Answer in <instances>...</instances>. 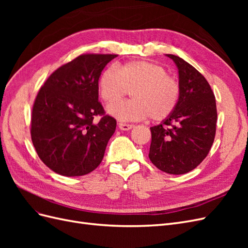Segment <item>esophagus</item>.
Masks as SVG:
<instances>
[{"label":"esophagus","instance_id":"1","mask_svg":"<svg viewBox=\"0 0 248 248\" xmlns=\"http://www.w3.org/2000/svg\"><path fill=\"white\" fill-rule=\"evenodd\" d=\"M118 126H119V128L121 129V130H124V131H126V130H130L132 127H133V125H131V124H126V123H119L118 124Z\"/></svg>","mask_w":248,"mask_h":248}]
</instances>
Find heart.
<instances>
[{"instance_id":"b5f03b06","label":"heart","mask_w":248,"mask_h":248,"mask_svg":"<svg viewBox=\"0 0 248 248\" xmlns=\"http://www.w3.org/2000/svg\"><path fill=\"white\" fill-rule=\"evenodd\" d=\"M99 90L108 103L132 92L133 100L108 108V114L120 121H140L148 117L162 121L172 114L180 97L178 81L169 77L164 67L147 61L128 62L120 70L108 67L100 76Z\"/></svg>"}]
</instances>
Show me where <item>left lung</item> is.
Here are the masks:
<instances>
[{"label":"left lung","instance_id":"obj_1","mask_svg":"<svg viewBox=\"0 0 248 248\" xmlns=\"http://www.w3.org/2000/svg\"><path fill=\"white\" fill-rule=\"evenodd\" d=\"M177 66L180 97L175 110L151 127L149 158L170 175L186 174L206 158L215 138V96L202 74L182 58L167 55Z\"/></svg>","mask_w":248,"mask_h":248}]
</instances>
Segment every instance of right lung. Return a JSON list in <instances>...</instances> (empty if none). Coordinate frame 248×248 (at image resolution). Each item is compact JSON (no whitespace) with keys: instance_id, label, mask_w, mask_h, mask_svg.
<instances>
[{"instance_id":"1","label":"right lung","mask_w":248,"mask_h":248,"mask_svg":"<svg viewBox=\"0 0 248 248\" xmlns=\"http://www.w3.org/2000/svg\"><path fill=\"white\" fill-rule=\"evenodd\" d=\"M116 55H81L57 69L44 82L32 111L31 137L46 167L66 177L84 176L103 159L116 130L114 118L98 101V80Z\"/></svg>"}]
</instances>
